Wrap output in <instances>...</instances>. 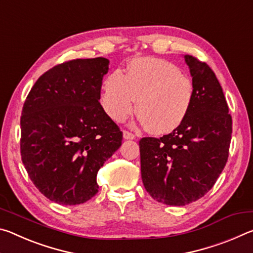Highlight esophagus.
Here are the masks:
<instances>
[{
	"instance_id": "esophagus-1",
	"label": "esophagus",
	"mask_w": 253,
	"mask_h": 253,
	"mask_svg": "<svg viewBox=\"0 0 253 253\" xmlns=\"http://www.w3.org/2000/svg\"><path fill=\"white\" fill-rule=\"evenodd\" d=\"M123 136H124V138H125V139H135V135L132 134V132L128 131V130H124Z\"/></svg>"
}]
</instances>
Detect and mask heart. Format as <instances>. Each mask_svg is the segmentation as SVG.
<instances>
[{
  "label": "heart",
  "mask_w": 253,
  "mask_h": 253,
  "mask_svg": "<svg viewBox=\"0 0 253 253\" xmlns=\"http://www.w3.org/2000/svg\"><path fill=\"white\" fill-rule=\"evenodd\" d=\"M139 122L154 134H169L182 125L194 99L190 77L173 63L140 58L129 63L125 75L115 70L107 77L101 105L115 122H123L135 108Z\"/></svg>",
  "instance_id": "1"
}]
</instances>
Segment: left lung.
Wrapping results in <instances>:
<instances>
[{
	"label": "left lung",
	"mask_w": 253,
	"mask_h": 253,
	"mask_svg": "<svg viewBox=\"0 0 253 253\" xmlns=\"http://www.w3.org/2000/svg\"><path fill=\"white\" fill-rule=\"evenodd\" d=\"M194 99L183 124L161 138L139 140L140 172L146 191L168 205L195 202L215 184L229 157L232 118L222 87L207 63L184 55Z\"/></svg>",
	"instance_id": "8db88e82"
}]
</instances>
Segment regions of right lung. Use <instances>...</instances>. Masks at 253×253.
Segmentation results:
<instances>
[{"label": "right lung", "instance_id": "obj_1", "mask_svg": "<svg viewBox=\"0 0 253 253\" xmlns=\"http://www.w3.org/2000/svg\"><path fill=\"white\" fill-rule=\"evenodd\" d=\"M106 58L76 59L44 72L21 116V157L36 187L58 204L87 202L97 173L121 147L123 132L100 105Z\"/></svg>", "mask_w": 253, "mask_h": 253}]
</instances>
